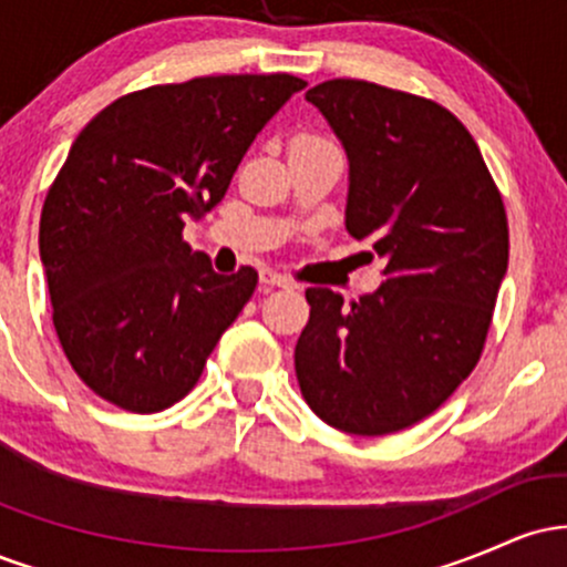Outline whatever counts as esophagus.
<instances>
[{"label":"esophagus","mask_w":567,"mask_h":567,"mask_svg":"<svg viewBox=\"0 0 567 567\" xmlns=\"http://www.w3.org/2000/svg\"><path fill=\"white\" fill-rule=\"evenodd\" d=\"M261 282L277 285V288H292V285H296L290 277L279 275V271L271 269V266H266V269H261Z\"/></svg>","instance_id":"esophagus-1"}]
</instances>
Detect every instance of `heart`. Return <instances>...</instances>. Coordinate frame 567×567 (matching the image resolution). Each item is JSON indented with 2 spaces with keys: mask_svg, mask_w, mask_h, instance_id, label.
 <instances>
[{
  "mask_svg": "<svg viewBox=\"0 0 567 567\" xmlns=\"http://www.w3.org/2000/svg\"><path fill=\"white\" fill-rule=\"evenodd\" d=\"M303 138H315V135H303Z\"/></svg>",
  "mask_w": 567,
  "mask_h": 567,
  "instance_id": "heart-1",
  "label": "heart"
}]
</instances>
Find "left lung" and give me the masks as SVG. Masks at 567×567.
Instances as JSON below:
<instances>
[{"instance_id": "8db88e82", "label": "left lung", "mask_w": 567, "mask_h": 567, "mask_svg": "<svg viewBox=\"0 0 567 567\" xmlns=\"http://www.w3.org/2000/svg\"><path fill=\"white\" fill-rule=\"evenodd\" d=\"M306 101L347 148V229L373 243L383 282L349 303L306 290L296 375L324 424L394 434L480 362L509 264L504 199L470 130L437 101L365 80H328Z\"/></svg>"}]
</instances>
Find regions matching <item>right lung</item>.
Instances as JSON below:
<instances>
[{
    "label": "right lung",
    "instance_id": "1",
    "mask_svg": "<svg viewBox=\"0 0 567 567\" xmlns=\"http://www.w3.org/2000/svg\"><path fill=\"white\" fill-rule=\"evenodd\" d=\"M306 82L220 74L152 84L84 125L39 220L53 324L97 396L157 413L192 392L258 271L216 275L184 239L224 199L252 138Z\"/></svg>",
    "mask_w": 567,
    "mask_h": 567
}]
</instances>
